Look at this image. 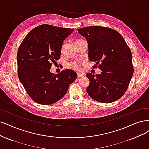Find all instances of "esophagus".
<instances>
[{
	"instance_id": "34e87169",
	"label": "esophagus",
	"mask_w": 149,
	"mask_h": 149,
	"mask_svg": "<svg viewBox=\"0 0 149 149\" xmlns=\"http://www.w3.org/2000/svg\"><path fill=\"white\" fill-rule=\"evenodd\" d=\"M84 75H85V74H84L82 73H80V72L77 73V77H83Z\"/></svg>"
}]
</instances>
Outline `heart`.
<instances>
[{"label":"heart","mask_w":149,"mask_h":149,"mask_svg":"<svg viewBox=\"0 0 149 149\" xmlns=\"http://www.w3.org/2000/svg\"><path fill=\"white\" fill-rule=\"evenodd\" d=\"M79 65H79V64H78V63H73V64H71V66L73 67V68H75V69H78Z\"/></svg>","instance_id":"obj_1"}]
</instances>
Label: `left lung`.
I'll return each mask as SVG.
<instances>
[{"mask_svg": "<svg viewBox=\"0 0 149 149\" xmlns=\"http://www.w3.org/2000/svg\"><path fill=\"white\" fill-rule=\"evenodd\" d=\"M88 46V59L102 70L100 74H86L90 80L87 92L97 102L109 103L121 98L132 77L131 51L121 34L111 28L88 26L78 29Z\"/></svg>", "mask_w": 149, "mask_h": 149, "instance_id": "8db88e82", "label": "left lung"}]
</instances>
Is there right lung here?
<instances>
[{"label":"right lung","instance_id":"right-lung-1","mask_svg":"<svg viewBox=\"0 0 149 149\" xmlns=\"http://www.w3.org/2000/svg\"><path fill=\"white\" fill-rule=\"evenodd\" d=\"M73 31L71 28L41 25L28 33L19 47L18 78L35 102L44 105L57 102L76 79L77 73L72 70L58 74L50 71L52 62L60 59L63 41Z\"/></svg>","mask_w":149,"mask_h":149}]
</instances>
